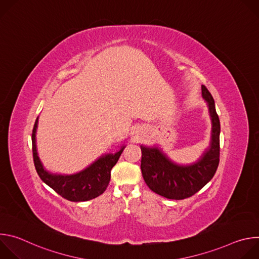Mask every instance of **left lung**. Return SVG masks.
<instances>
[{
	"instance_id": "left-lung-1",
	"label": "left lung",
	"mask_w": 259,
	"mask_h": 259,
	"mask_svg": "<svg viewBox=\"0 0 259 259\" xmlns=\"http://www.w3.org/2000/svg\"><path fill=\"white\" fill-rule=\"evenodd\" d=\"M202 96L207 101L212 121L211 141L201 158L191 165L172 162L158 147L140 145L141 172L143 179L153 192L171 200L192 197L212 179L219 164L220 123L214 99L202 85Z\"/></svg>"
}]
</instances>
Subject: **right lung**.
<instances>
[{
	"label": "right lung",
	"mask_w": 259,
	"mask_h": 259,
	"mask_svg": "<svg viewBox=\"0 0 259 259\" xmlns=\"http://www.w3.org/2000/svg\"><path fill=\"white\" fill-rule=\"evenodd\" d=\"M38 118L33 125L31 142L32 156L36 172L40 178L62 198L71 202H84L92 200L106 190L110 180V170L117 164L125 146L116 154H106L79 173L71 175L54 174L47 171L40 161L35 145V131Z\"/></svg>",
	"instance_id": "add662e5"
}]
</instances>
